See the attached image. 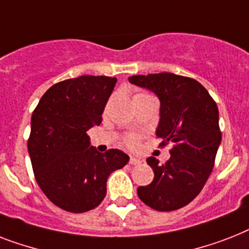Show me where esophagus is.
Masks as SVG:
<instances>
[{
    "label": "esophagus",
    "mask_w": 249,
    "mask_h": 249,
    "mask_svg": "<svg viewBox=\"0 0 249 249\" xmlns=\"http://www.w3.org/2000/svg\"><path fill=\"white\" fill-rule=\"evenodd\" d=\"M141 162H142V161L139 159H137V157H130V160H129V163H130V165H139Z\"/></svg>",
    "instance_id": "34e87169"
}]
</instances>
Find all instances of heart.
I'll return each instance as SVG.
<instances>
[{
    "label": "heart",
    "mask_w": 249,
    "mask_h": 249,
    "mask_svg": "<svg viewBox=\"0 0 249 249\" xmlns=\"http://www.w3.org/2000/svg\"><path fill=\"white\" fill-rule=\"evenodd\" d=\"M137 96H142V94H137ZM125 142H126V144H128L129 147L134 148V147H137V144H138V139H137V137H135V135H130V137H128V138H126V141H125Z\"/></svg>",
    "instance_id": "b5f03b06"
}]
</instances>
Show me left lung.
<instances>
[{"instance_id": "1", "label": "left lung", "mask_w": 249, "mask_h": 249, "mask_svg": "<svg viewBox=\"0 0 249 249\" xmlns=\"http://www.w3.org/2000/svg\"><path fill=\"white\" fill-rule=\"evenodd\" d=\"M129 82L151 90L160 100L156 135L161 144L174 143L170 159L160 163L148 157L152 183L137 189L151 209L174 211L198 196L209 179L221 143L219 110L201 83L171 72L134 75Z\"/></svg>"}]
</instances>
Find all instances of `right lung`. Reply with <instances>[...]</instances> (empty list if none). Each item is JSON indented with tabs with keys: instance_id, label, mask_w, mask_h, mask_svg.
<instances>
[{
	"instance_id": "1",
	"label": "right lung",
	"mask_w": 249,
	"mask_h": 249,
	"mask_svg": "<svg viewBox=\"0 0 249 249\" xmlns=\"http://www.w3.org/2000/svg\"><path fill=\"white\" fill-rule=\"evenodd\" d=\"M115 84L111 76L68 79L52 86L33 111L28 152L34 177L48 199L65 211L97 207L106 196L107 178L129 161L120 149L100 153L87 135L101 124Z\"/></svg>"
}]
</instances>
